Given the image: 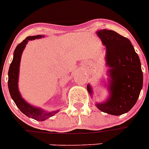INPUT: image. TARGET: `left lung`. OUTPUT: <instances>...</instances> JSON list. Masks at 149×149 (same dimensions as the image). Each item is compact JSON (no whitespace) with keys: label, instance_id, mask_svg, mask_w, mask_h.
I'll list each match as a JSON object with an SVG mask.
<instances>
[{"label":"left lung","instance_id":"8db88e82","mask_svg":"<svg viewBox=\"0 0 149 149\" xmlns=\"http://www.w3.org/2000/svg\"><path fill=\"white\" fill-rule=\"evenodd\" d=\"M97 34L106 49L107 66L110 68V98L96 106L102 112L119 116L135 105L143 87V72L138 54L127 38L113 30H100ZM87 90L92 94L89 85Z\"/></svg>","mask_w":149,"mask_h":149}]
</instances>
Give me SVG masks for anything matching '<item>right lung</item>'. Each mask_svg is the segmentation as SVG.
I'll return each mask as SVG.
<instances>
[{
	"instance_id": "right-lung-1",
	"label": "right lung",
	"mask_w": 149,
	"mask_h": 149,
	"mask_svg": "<svg viewBox=\"0 0 149 149\" xmlns=\"http://www.w3.org/2000/svg\"><path fill=\"white\" fill-rule=\"evenodd\" d=\"M41 36H29L27 37L22 42L20 43L16 47L14 52V58L10 65L8 70V86L9 90L10 95L15 102L16 105L24 114L28 117L34 119L37 121H44L51 116H54L58 111H52V112H45L41 110V108H35L30 104L26 102L22 98L18 90V78H19V68L20 59H21L22 53L27 44V41L30 40H35L36 38H41Z\"/></svg>"
}]
</instances>
